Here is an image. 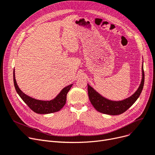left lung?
I'll use <instances>...</instances> for the list:
<instances>
[{"mask_svg":"<svg viewBox=\"0 0 155 155\" xmlns=\"http://www.w3.org/2000/svg\"><path fill=\"white\" fill-rule=\"evenodd\" d=\"M144 84V71L142 66V78L139 89L130 98L123 101H115L108 100L100 95L93 88L87 84L88 96L91 104L93 105L96 110L98 112L115 116L121 114L132 105L139 97Z\"/></svg>","mask_w":155,"mask_h":155,"instance_id":"1","label":"left lung"}]
</instances>
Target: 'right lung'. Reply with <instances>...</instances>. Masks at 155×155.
I'll return each instance as SVG.
<instances>
[{"label":"right lung","mask_w":155,"mask_h":155,"mask_svg":"<svg viewBox=\"0 0 155 155\" xmlns=\"http://www.w3.org/2000/svg\"><path fill=\"white\" fill-rule=\"evenodd\" d=\"M13 81L17 93L20 96L27 106L31 109L37 114H50L54 113L57 111H59L61 108L64 106L66 102V96L68 91L71 89L73 84H71L68 86L63 89L61 92L58 94L55 99L51 101H41L35 100L27 96L19 89L18 85L16 84L15 70L13 71Z\"/></svg>","instance_id":"add662e5"}]
</instances>
